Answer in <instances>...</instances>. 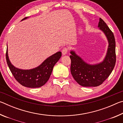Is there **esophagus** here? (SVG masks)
<instances>
[{
	"instance_id": "34e87169",
	"label": "esophagus",
	"mask_w": 123,
	"mask_h": 123,
	"mask_svg": "<svg viewBox=\"0 0 123 123\" xmlns=\"http://www.w3.org/2000/svg\"><path fill=\"white\" fill-rule=\"evenodd\" d=\"M68 51V49L67 48H64L63 49H62V55H65L67 53V52Z\"/></svg>"
}]
</instances>
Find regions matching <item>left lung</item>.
<instances>
[{
	"mask_svg": "<svg viewBox=\"0 0 123 123\" xmlns=\"http://www.w3.org/2000/svg\"><path fill=\"white\" fill-rule=\"evenodd\" d=\"M98 28L104 32L109 42L106 55L102 62L90 64L72 50L70 72L74 80L84 87H97L103 84L113 70L116 61V42L113 32L105 22L99 18Z\"/></svg>",
	"mask_w": 123,
	"mask_h": 123,
	"instance_id": "8db88e82",
	"label": "left lung"
}]
</instances>
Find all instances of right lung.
<instances>
[{"mask_svg":"<svg viewBox=\"0 0 123 123\" xmlns=\"http://www.w3.org/2000/svg\"><path fill=\"white\" fill-rule=\"evenodd\" d=\"M26 18H23L22 21ZM61 51L57 52L48 57L39 66L31 69H21L15 67L9 60L7 48L6 59L12 75L20 85L29 88H38L43 86L49 80L54 66L61 58Z\"/></svg>","mask_w":123,"mask_h":123,"instance_id":"obj_1","label":"right lung"}]
</instances>
